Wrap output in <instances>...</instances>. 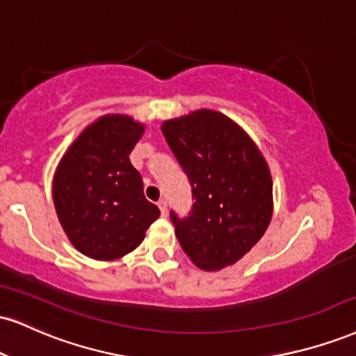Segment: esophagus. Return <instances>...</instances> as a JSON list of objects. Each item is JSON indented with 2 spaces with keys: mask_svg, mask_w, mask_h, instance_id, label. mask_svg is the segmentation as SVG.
Returning <instances> with one entry per match:
<instances>
[{
  "mask_svg": "<svg viewBox=\"0 0 356 356\" xmlns=\"http://www.w3.org/2000/svg\"><path fill=\"white\" fill-rule=\"evenodd\" d=\"M157 205H159L162 217H165V216H167V202H165V200H164V199H161L159 202H157Z\"/></svg>",
  "mask_w": 356,
  "mask_h": 356,
  "instance_id": "esophagus-1",
  "label": "esophagus"
}]
</instances>
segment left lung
Instances as JSON below:
<instances>
[{
	"label": "left lung",
	"mask_w": 356,
	"mask_h": 356,
	"mask_svg": "<svg viewBox=\"0 0 356 356\" xmlns=\"http://www.w3.org/2000/svg\"><path fill=\"white\" fill-rule=\"evenodd\" d=\"M170 151L189 177V217L170 212L182 250L197 267L216 272L241 260L272 219V175L250 136L212 109L162 124Z\"/></svg>",
	"instance_id": "left-lung-1"
}]
</instances>
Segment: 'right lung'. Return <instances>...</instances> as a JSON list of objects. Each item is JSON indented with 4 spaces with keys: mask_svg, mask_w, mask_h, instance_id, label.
Listing matches in <instances>:
<instances>
[{
    "mask_svg": "<svg viewBox=\"0 0 356 356\" xmlns=\"http://www.w3.org/2000/svg\"><path fill=\"white\" fill-rule=\"evenodd\" d=\"M144 124L126 114L102 115L81 132L53 179V200L64 232L81 254L118 260L144 241L161 211L144 195L129 154Z\"/></svg>",
    "mask_w": 356,
    "mask_h": 356,
    "instance_id": "add662e5",
    "label": "right lung"
}]
</instances>
